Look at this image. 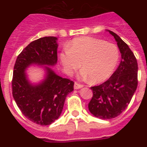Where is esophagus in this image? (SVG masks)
<instances>
[{
	"label": "esophagus",
	"instance_id": "esophagus-1",
	"mask_svg": "<svg viewBox=\"0 0 147 147\" xmlns=\"http://www.w3.org/2000/svg\"><path fill=\"white\" fill-rule=\"evenodd\" d=\"M83 85H81V84H79L78 82L74 83V89H80V88H82Z\"/></svg>",
	"mask_w": 147,
	"mask_h": 147
}]
</instances>
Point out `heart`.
<instances>
[{
    "label": "heart",
    "mask_w": 147,
    "mask_h": 147,
    "mask_svg": "<svg viewBox=\"0 0 147 147\" xmlns=\"http://www.w3.org/2000/svg\"><path fill=\"white\" fill-rule=\"evenodd\" d=\"M60 59L65 69L71 74L81 66L80 76H90L92 82H100L113 74L119 60L117 46L110 42L93 37L75 39L67 49L61 53Z\"/></svg>",
    "instance_id": "1"
}]
</instances>
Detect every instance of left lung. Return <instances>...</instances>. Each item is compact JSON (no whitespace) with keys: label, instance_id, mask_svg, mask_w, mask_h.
Segmentation results:
<instances>
[{"label":"left lung","instance_id":"1","mask_svg":"<svg viewBox=\"0 0 147 147\" xmlns=\"http://www.w3.org/2000/svg\"><path fill=\"white\" fill-rule=\"evenodd\" d=\"M117 42L121 61L108 80L91 87L93 97L88 104L90 112L101 119L117 117L128 106L138 86V63L129 46L113 32L109 31Z\"/></svg>","mask_w":147,"mask_h":147}]
</instances>
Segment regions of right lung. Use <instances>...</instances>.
Returning <instances> with one entry per match:
<instances>
[{
	"mask_svg": "<svg viewBox=\"0 0 147 147\" xmlns=\"http://www.w3.org/2000/svg\"><path fill=\"white\" fill-rule=\"evenodd\" d=\"M57 40L55 37H44L30 42L18 56L13 71L12 95L18 107L28 120L42 126L49 125L59 117L66 96L74 90V82L45 66V79L33 85L27 80L25 71L32 64H57Z\"/></svg>",
	"mask_w": 147,
	"mask_h": 147,
	"instance_id": "right-lung-1",
	"label": "right lung"
}]
</instances>
